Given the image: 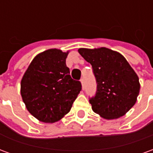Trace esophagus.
Instances as JSON below:
<instances>
[{
	"label": "esophagus",
	"instance_id": "obj_1",
	"mask_svg": "<svg viewBox=\"0 0 153 153\" xmlns=\"http://www.w3.org/2000/svg\"><path fill=\"white\" fill-rule=\"evenodd\" d=\"M80 82H81V83H82L83 88H84V79H80Z\"/></svg>",
	"mask_w": 153,
	"mask_h": 153
}]
</instances>
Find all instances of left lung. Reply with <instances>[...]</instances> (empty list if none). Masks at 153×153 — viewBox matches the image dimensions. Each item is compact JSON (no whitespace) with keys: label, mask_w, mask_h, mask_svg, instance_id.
<instances>
[{"label":"left lung","mask_w":153,"mask_h":153,"mask_svg":"<svg viewBox=\"0 0 153 153\" xmlns=\"http://www.w3.org/2000/svg\"><path fill=\"white\" fill-rule=\"evenodd\" d=\"M79 52L92 65L97 83L92 109L106 120L121 117L134 106L139 93L138 77L121 54L106 47L80 48Z\"/></svg>","instance_id":"obj_1"}]
</instances>
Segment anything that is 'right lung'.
Wrapping results in <instances>:
<instances>
[{
    "mask_svg": "<svg viewBox=\"0 0 153 153\" xmlns=\"http://www.w3.org/2000/svg\"><path fill=\"white\" fill-rule=\"evenodd\" d=\"M68 52L50 49L33 60L21 80V96L29 112L45 123H54L70 112L82 89L74 80L65 60Z\"/></svg>",
    "mask_w": 153,
    "mask_h": 153,
    "instance_id": "add662e5",
    "label": "right lung"
}]
</instances>
